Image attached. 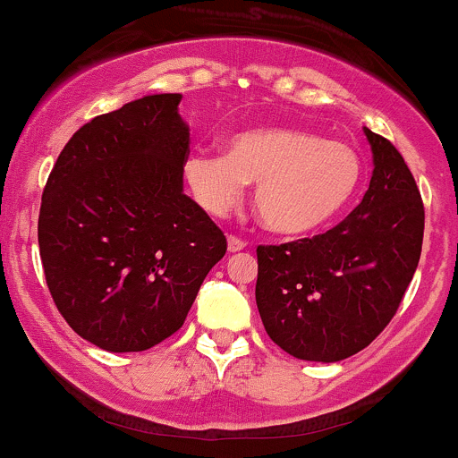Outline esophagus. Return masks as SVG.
<instances>
[{
    "label": "esophagus",
    "instance_id": "obj_1",
    "mask_svg": "<svg viewBox=\"0 0 458 458\" xmlns=\"http://www.w3.org/2000/svg\"><path fill=\"white\" fill-rule=\"evenodd\" d=\"M244 247H247V242H244L242 238H238V235H229L227 238V249L231 250V253H235V250H242Z\"/></svg>",
    "mask_w": 458,
    "mask_h": 458
}]
</instances>
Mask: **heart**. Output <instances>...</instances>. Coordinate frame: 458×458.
I'll return each mask as SVG.
<instances>
[{
	"mask_svg": "<svg viewBox=\"0 0 458 458\" xmlns=\"http://www.w3.org/2000/svg\"><path fill=\"white\" fill-rule=\"evenodd\" d=\"M365 164L353 146L301 129H250L235 132L218 152H191L185 183L205 214L223 218L255 183L253 203L268 229L308 235L327 227L362 181Z\"/></svg>",
	"mask_w": 458,
	"mask_h": 458,
	"instance_id": "heart-1",
	"label": "heart"
}]
</instances>
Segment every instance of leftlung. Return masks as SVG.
Wrapping results in <instances>:
<instances>
[{"instance_id": "left-lung-1", "label": "left lung", "mask_w": 458, "mask_h": 458, "mask_svg": "<svg viewBox=\"0 0 458 458\" xmlns=\"http://www.w3.org/2000/svg\"><path fill=\"white\" fill-rule=\"evenodd\" d=\"M365 135L373 174L360 205L326 233L258 247L264 329L299 360L336 362L376 341L420 264V188L391 141L369 129Z\"/></svg>"}]
</instances>
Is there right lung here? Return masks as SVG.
Here are the masks:
<instances>
[{
	"instance_id": "right-lung-1",
	"label": "right lung",
	"mask_w": 458,
	"mask_h": 458,
	"mask_svg": "<svg viewBox=\"0 0 458 458\" xmlns=\"http://www.w3.org/2000/svg\"><path fill=\"white\" fill-rule=\"evenodd\" d=\"M181 93L93 117L65 144L38 211L47 288L78 336L144 352L172 336L227 238L190 196Z\"/></svg>"
}]
</instances>
